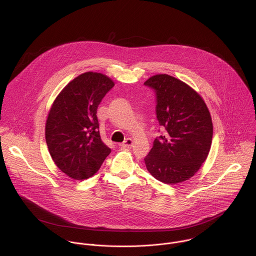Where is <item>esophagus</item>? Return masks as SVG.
Masks as SVG:
<instances>
[{"mask_svg": "<svg viewBox=\"0 0 256 256\" xmlns=\"http://www.w3.org/2000/svg\"><path fill=\"white\" fill-rule=\"evenodd\" d=\"M133 145V140L130 139V138H127L122 144H120L119 146H122V148H131Z\"/></svg>", "mask_w": 256, "mask_h": 256, "instance_id": "34e87169", "label": "esophagus"}]
</instances>
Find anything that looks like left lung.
Returning <instances> with one entry per match:
<instances>
[{"mask_svg":"<svg viewBox=\"0 0 256 256\" xmlns=\"http://www.w3.org/2000/svg\"><path fill=\"white\" fill-rule=\"evenodd\" d=\"M144 84L156 94V119L166 130L144 158L146 170L166 184L185 182L208 156L213 137L210 112L202 98L174 76L156 74Z\"/></svg>","mask_w":256,"mask_h":256,"instance_id":"8db88e82","label":"left lung"}]
</instances>
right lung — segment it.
Instances as JSON below:
<instances>
[{"label": "right lung", "mask_w": 256, "mask_h": 256, "mask_svg": "<svg viewBox=\"0 0 256 256\" xmlns=\"http://www.w3.org/2000/svg\"><path fill=\"white\" fill-rule=\"evenodd\" d=\"M113 86L106 74H82L63 88L49 111L45 126L49 152L74 180L92 178L111 152L102 141L96 111Z\"/></svg>", "instance_id": "add662e5"}]
</instances>
